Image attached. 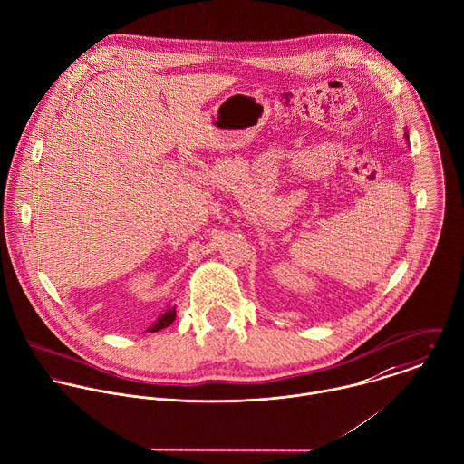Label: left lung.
I'll return each mask as SVG.
<instances>
[{"label":"left lung","mask_w":464,"mask_h":464,"mask_svg":"<svg viewBox=\"0 0 464 464\" xmlns=\"http://www.w3.org/2000/svg\"><path fill=\"white\" fill-rule=\"evenodd\" d=\"M405 137H407V140H409V133H405Z\"/></svg>","instance_id":"8db88e82"}]
</instances>
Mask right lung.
<instances>
[{
  "label": "right lung",
  "instance_id": "right-lung-1",
  "mask_svg": "<svg viewBox=\"0 0 464 464\" xmlns=\"http://www.w3.org/2000/svg\"><path fill=\"white\" fill-rule=\"evenodd\" d=\"M175 316H177L175 307H168V309H166V311L157 318V322H155L151 327H148V329H146V333H148V331H150V333H159V331H162V329L169 327V325L173 324Z\"/></svg>",
  "mask_w": 464,
  "mask_h": 464
}]
</instances>
